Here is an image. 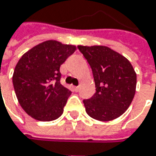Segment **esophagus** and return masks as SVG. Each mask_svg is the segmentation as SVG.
<instances>
[{"label": "esophagus", "mask_w": 156, "mask_h": 156, "mask_svg": "<svg viewBox=\"0 0 156 156\" xmlns=\"http://www.w3.org/2000/svg\"><path fill=\"white\" fill-rule=\"evenodd\" d=\"M79 89H80V87H79V86H78V87H75V91H76V92H78V91H79Z\"/></svg>", "instance_id": "1"}]
</instances>
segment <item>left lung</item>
I'll list each match as a JSON object with an SVG mask.
<instances>
[{
    "mask_svg": "<svg viewBox=\"0 0 156 156\" xmlns=\"http://www.w3.org/2000/svg\"><path fill=\"white\" fill-rule=\"evenodd\" d=\"M87 60L95 80L96 93L83 101L87 114L98 121L122 115L136 94V73L130 61L106 46H78Z\"/></svg>",
    "mask_w": 156,
    "mask_h": 156,
    "instance_id": "8db88e82",
    "label": "left lung"
}]
</instances>
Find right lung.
<instances>
[{
  "instance_id": "obj_1",
  "label": "right lung",
  "mask_w": 156,
  "mask_h": 156,
  "mask_svg": "<svg viewBox=\"0 0 156 156\" xmlns=\"http://www.w3.org/2000/svg\"><path fill=\"white\" fill-rule=\"evenodd\" d=\"M76 46L46 41L24 53L18 61L12 83L23 110L39 121L58 118L71 91L60 84V66Z\"/></svg>"
}]
</instances>
